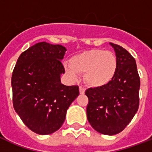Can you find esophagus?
Instances as JSON below:
<instances>
[{"mask_svg":"<svg viewBox=\"0 0 152 152\" xmlns=\"http://www.w3.org/2000/svg\"><path fill=\"white\" fill-rule=\"evenodd\" d=\"M84 92H85V88H83V87H82V86H80V93L81 95H83Z\"/></svg>","mask_w":152,"mask_h":152,"instance_id":"1","label":"esophagus"}]
</instances>
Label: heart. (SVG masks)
Wrapping results in <instances>:
<instances>
[{
	"label": "heart",
	"mask_w": 152,
	"mask_h": 152,
	"mask_svg": "<svg viewBox=\"0 0 152 152\" xmlns=\"http://www.w3.org/2000/svg\"><path fill=\"white\" fill-rule=\"evenodd\" d=\"M65 70L72 78L83 73L88 85L99 88L113 80L117 71V59L113 53L102 50H90L72 56Z\"/></svg>",
	"instance_id": "b5f03b06"
}]
</instances>
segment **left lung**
I'll list each match as a JSON object with an SVG mask.
<instances>
[{"label": "left lung", "mask_w": 152, "mask_h": 152, "mask_svg": "<svg viewBox=\"0 0 152 152\" xmlns=\"http://www.w3.org/2000/svg\"><path fill=\"white\" fill-rule=\"evenodd\" d=\"M115 51L117 71L106 85L88 88L87 117L95 130L104 135L121 132L139 108L140 76L136 61L125 49L110 42Z\"/></svg>", "instance_id": "obj_1"}]
</instances>
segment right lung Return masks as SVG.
<instances>
[{
  "label": "right lung",
  "instance_id": "obj_1",
  "mask_svg": "<svg viewBox=\"0 0 152 152\" xmlns=\"http://www.w3.org/2000/svg\"><path fill=\"white\" fill-rule=\"evenodd\" d=\"M66 48L42 42L19 57L12 76L13 107L28 129L39 135L56 132L79 95L78 86L61 82Z\"/></svg>",
  "mask_w": 152,
  "mask_h": 152
}]
</instances>
